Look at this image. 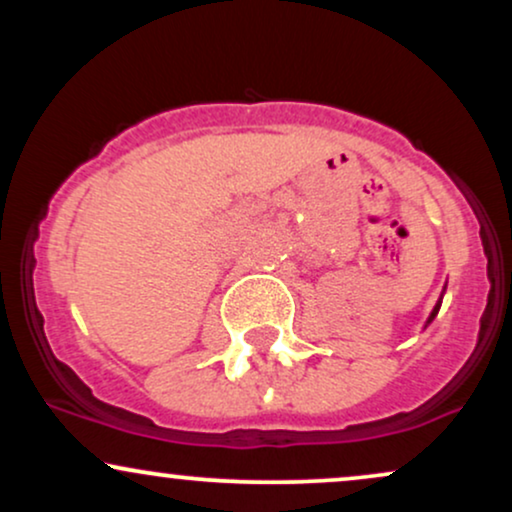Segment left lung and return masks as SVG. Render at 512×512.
<instances>
[{"instance_id": "left-lung-1", "label": "left lung", "mask_w": 512, "mask_h": 512, "mask_svg": "<svg viewBox=\"0 0 512 512\" xmlns=\"http://www.w3.org/2000/svg\"><path fill=\"white\" fill-rule=\"evenodd\" d=\"M440 303H443V301H438V303H436V308H433V310H431V315H428L426 325H431V322H433V317H436V315H438V310H440Z\"/></svg>"}]
</instances>
